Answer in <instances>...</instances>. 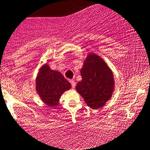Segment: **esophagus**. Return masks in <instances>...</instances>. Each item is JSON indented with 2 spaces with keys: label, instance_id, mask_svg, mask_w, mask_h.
<instances>
[{
  "label": "esophagus",
  "instance_id": "34e87169",
  "mask_svg": "<svg viewBox=\"0 0 150 150\" xmlns=\"http://www.w3.org/2000/svg\"><path fill=\"white\" fill-rule=\"evenodd\" d=\"M69 82H70L71 86H72V88H75V86H76V83H75V81H74V80H70V81H69Z\"/></svg>",
  "mask_w": 150,
  "mask_h": 150
}]
</instances>
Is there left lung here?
<instances>
[{"instance_id": "8db88e82", "label": "left lung", "mask_w": 150, "mask_h": 150, "mask_svg": "<svg viewBox=\"0 0 150 150\" xmlns=\"http://www.w3.org/2000/svg\"><path fill=\"white\" fill-rule=\"evenodd\" d=\"M82 81L77 83L76 91L92 109L103 107L112 97L114 78L111 69L99 56L88 54L81 69Z\"/></svg>"}]
</instances>
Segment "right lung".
Masks as SVG:
<instances>
[{
    "instance_id": "obj_1",
    "label": "right lung",
    "mask_w": 150,
    "mask_h": 150,
    "mask_svg": "<svg viewBox=\"0 0 150 150\" xmlns=\"http://www.w3.org/2000/svg\"><path fill=\"white\" fill-rule=\"evenodd\" d=\"M71 88V84L62 74L52 70L48 64L40 69L36 78V91L40 99L48 106L58 105L62 94Z\"/></svg>"
}]
</instances>
